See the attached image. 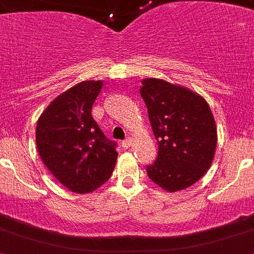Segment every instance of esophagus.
<instances>
[{
    "instance_id": "obj_1",
    "label": "esophagus",
    "mask_w": 254,
    "mask_h": 254,
    "mask_svg": "<svg viewBox=\"0 0 254 254\" xmlns=\"http://www.w3.org/2000/svg\"><path fill=\"white\" fill-rule=\"evenodd\" d=\"M130 145H131V139H130V138L125 139V140L122 141V146H123V148H124V149H127Z\"/></svg>"
}]
</instances>
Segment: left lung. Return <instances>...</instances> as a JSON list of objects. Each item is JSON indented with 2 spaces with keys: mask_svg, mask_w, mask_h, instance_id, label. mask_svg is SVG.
Masks as SVG:
<instances>
[{
  "mask_svg": "<svg viewBox=\"0 0 254 254\" xmlns=\"http://www.w3.org/2000/svg\"><path fill=\"white\" fill-rule=\"evenodd\" d=\"M140 95L158 141V156L146 167L151 181L177 191L198 182L209 169L217 127L207 101L183 86L144 79Z\"/></svg>",
  "mask_w": 254,
  "mask_h": 254,
  "instance_id": "left-lung-1",
  "label": "left lung"
}]
</instances>
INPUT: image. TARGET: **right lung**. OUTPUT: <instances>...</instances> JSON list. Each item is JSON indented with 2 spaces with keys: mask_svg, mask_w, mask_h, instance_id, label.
Wrapping results in <instances>:
<instances>
[{
  "mask_svg": "<svg viewBox=\"0 0 254 254\" xmlns=\"http://www.w3.org/2000/svg\"><path fill=\"white\" fill-rule=\"evenodd\" d=\"M103 81H82L59 95L41 114L36 145L42 162L63 186L90 193L103 186L115 167V141L91 115Z\"/></svg>",
  "mask_w": 254,
  "mask_h": 254,
  "instance_id": "add662e5",
  "label": "right lung"
}]
</instances>
